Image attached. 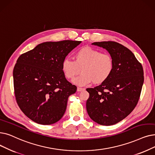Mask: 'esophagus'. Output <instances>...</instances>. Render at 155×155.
Instances as JSON below:
<instances>
[{"mask_svg": "<svg viewBox=\"0 0 155 155\" xmlns=\"http://www.w3.org/2000/svg\"><path fill=\"white\" fill-rule=\"evenodd\" d=\"M84 90H85V89L81 88V87H78V88H77V91H78V92L82 91H84Z\"/></svg>", "mask_w": 155, "mask_h": 155, "instance_id": "esophagus-1", "label": "esophagus"}]
</instances>
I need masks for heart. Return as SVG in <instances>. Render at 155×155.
<instances>
[{"label":"heart","mask_w":155,"mask_h":155,"mask_svg":"<svg viewBox=\"0 0 155 155\" xmlns=\"http://www.w3.org/2000/svg\"><path fill=\"white\" fill-rule=\"evenodd\" d=\"M114 68L113 59L107 53L91 47L78 50L73 56V61L64 59L61 63V71L64 77L73 80L81 71V75L73 82L80 86L103 84L108 79Z\"/></svg>","instance_id":"obj_1"}]
</instances>
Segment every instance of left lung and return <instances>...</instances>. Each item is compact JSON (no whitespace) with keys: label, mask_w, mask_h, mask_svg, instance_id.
<instances>
[{"label":"left lung","mask_w":155,"mask_h":155,"mask_svg":"<svg viewBox=\"0 0 155 155\" xmlns=\"http://www.w3.org/2000/svg\"><path fill=\"white\" fill-rule=\"evenodd\" d=\"M92 44L109 52L114 68L106 82L86 89L89 93L87 111L95 122L112 125L127 117L136 106L144 82L143 68L134 54L122 44L113 41Z\"/></svg>","instance_id":"8db88e82"}]
</instances>
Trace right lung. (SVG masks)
I'll return each instance as SVG.
<instances>
[{
    "mask_svg": "<svg viewBox=\"0 0 155 155\" xmlns=\"http://www.w3.org/2000/svg\"><path fill=\"white\" fill-rule=\"evenodd\" d=\"M81 42H44L18 58L13 70L15 97L19 108L33 122L51 125L64 115L68 98L77 87L63 75L61 63Z\"/></svg>",
    "mask_w": 155,
    "mask_h": 155,
    "instance_id": "add662e5",
    "label": "right lung"
}]
</instances>
